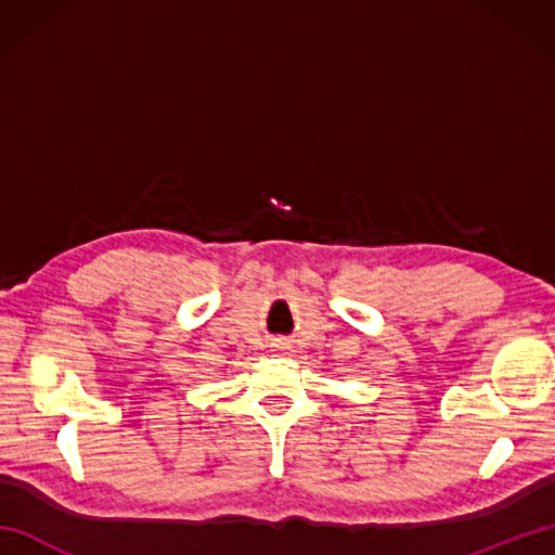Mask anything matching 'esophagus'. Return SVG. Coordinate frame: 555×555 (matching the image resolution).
I'll return each instance as SVG.
<instances>
[{
  "instance_id": "34e87169",
  "label": "esophagus",
  "mask_w": 555,
  "mask_h": 555,
  "mask_svg": "<svg viewBox=\"0 0 555 555\" xmlns=\"http://www.w3.org/2000/svg\"><path fill=\"white\" fill-rule=\"evenodd\" d=\"M279 348H284V344H281V346H279Z\"/></svg>"
}]
</instances>
